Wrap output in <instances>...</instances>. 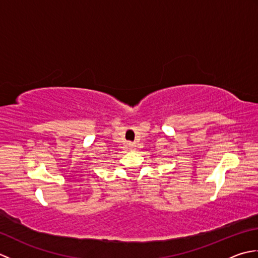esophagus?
<instances>
[{"label":"esophagus","instance_id":"esophagus-1","mask_svg":"<svg viewBox=\"0 0 258 258\" xmlns=\"http://www.w3.org/2000/svg\"><path fill=\"white\" fill-rule=\"evenodd\" d=\"M128 147L131 150H133V149H135V144L134 143H128Z\"/></svg>","mask_w":258,"mask_h":258}]
</instances>
